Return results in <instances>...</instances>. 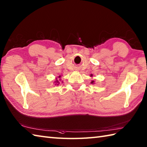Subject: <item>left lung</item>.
<instances>
[{
    "label": "left lung",
    "mask_w": 147,
    "mask_h": 147,
    "mask_svg": "<svg viewBox=\"0 0 147 147\" xmlns=\"http://www.w3.org/2000/svg\"><path fill=\"white\" fill-rule=\"evenodd\" d=\"M92 83H93V82H92Z\"/></svg>",
    "instance_id": "left-lung-1"
}]
</instances>
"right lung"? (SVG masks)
<instances>
[{
	"label": "right lung",
	"mask_w": 147,
	"mask_h": 147,
	"mask_svg": "<svg viewBox=\"0 0 147 147\" xmlns=\"http://www.w3.org/2000/svg\"><path fill=\"white\" fill-rule=\"evenodd\" d=\"M59 78H60V76H59ZM57 82H57H58V81H57V82Z\"/></svg>",
	"instance_id": "obj_1"
}]
</instances>
